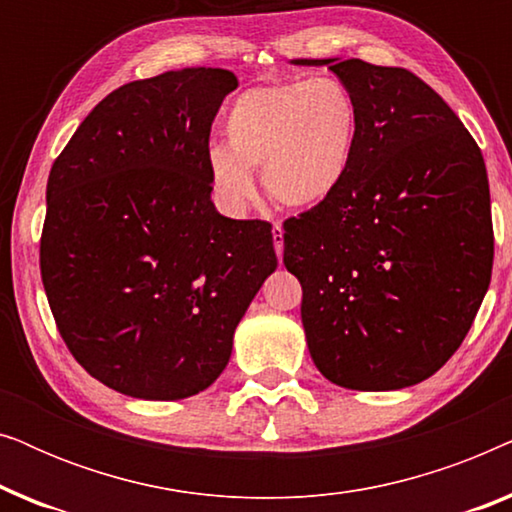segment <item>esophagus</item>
Returning <instances> with one entry per match:
<instances>
[{
  "label": "esophagus",
  "mask_w": 512,
  "mask_h": 512,
  "mask_svg": "<svg viewBox=\"0 0 512 512\" xmlns=\"http://www.w3.org/2000/svg\"><path fill=\"white\" fill-rule=\"evenodd\" d=\"M272 244H275V251L279 256V261H282V254H284V228L282 223H272Z\"/></svg>",
  "instance_id": "34e87169"
}]
</instances>
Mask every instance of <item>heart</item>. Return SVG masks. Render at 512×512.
I'll return each instance as SVG.
<instances>
[{
  "label": "heart",
  "mask_w": 512,
  "mask_h": 512,
  "mask_svg": "<svg viewBox=\"0 0 512 512\" xmlns=\"http://www.w3.org/2000/svg\"><path fill=\"white\" fill-rule=\"evenodd\" d=\"M359 111L335 76L249 88L221 123L223 146L207 151V177L221 207L244 214L261 167L268 195L284 207L331 198L352 165Z\"/></svg>",
  "instance_id": "1"
}]
</instances>
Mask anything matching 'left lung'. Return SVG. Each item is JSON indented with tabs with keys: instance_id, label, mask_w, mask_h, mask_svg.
<instances>
[{
	"instance_id": "1",
	"label": "left lung",
	"mask_w": 512,
	"mask_h": 512,
	"mask_svg": "<svg viewBox=\"0 0 512 512\" xmlns=\"http://www.w3.org/2000/svg\"><path fill=\"white\" fill-rule=\"evenodd\" d=\"M291 65L331 69L359 111L342 186L284 223L307 349L338 387H412L457 352L487 293L485 160L443 97L408 69L354 58Z\"/></svg>"
}]
</instances>
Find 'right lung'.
I'll return each mask as SVG.
<instances>
[{"mask_svg": "<svg viewBox=\"0 0 512 512\" xmlns=\"http://www.w3.org/2000/svg\"><path fill=\"white\" fill-rule=\"evenodd\" d=\"M237 88L184 67L104 97L48 174L41 279L62 340L95 380L144 401L205 391L277 268L272 228L216 212L209 130Z\"/></svg>", "mask_w": 512, "mask_h": 512, "instance_id": "obj_1", "label": "right lung"}]
</instances>
